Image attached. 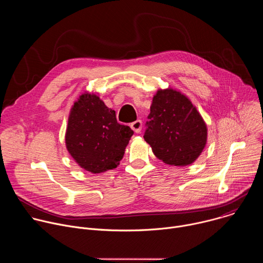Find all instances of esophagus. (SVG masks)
<instances>
[{
    "mask_svg": "<svg viewBox=\"0 0 263 263\" xmlns=\"http://www.w3.org/2000/svg\"><path fill=\"white\" fill-rule=\"evenodd\" d=\"M130 127L132 128V130L135 132V133H139L141 131V128H142V123L140 120H137L135 122H133Z\"/></svg>",
    "mask_w": 263,
    "mask_h": 263,
    "instance_id": "34e87169",
    "label": "esophagus"
}]
</instances>
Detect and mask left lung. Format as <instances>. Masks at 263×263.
<instances>
[{
  "label": "left lung",
  "instance_id": "left-lung-1",
  "mask_svg": "<svg viewBox=\"0 0 263 263\" xmlns=\"http://www.w3.org/2000/svg\"><path fill=\"white\" fill-rule=\"evenodd\" d=\"M149 110L143 138L155 156L170 165L193 163L205 147L207 127L192 102L172 88L158 90Z\"/></svg>",
  "mask_w": 263,
  "mask_h": 263
}]
</instances>
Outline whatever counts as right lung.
Masks as SVG:
<instances>
[{
  "instance_id": "obj_1",
  "label": "right lung",
  "mask_w": 263,
  "mask_h": 263,
  "mask_svg": "<svg viewBox=\"0 0 263 263\" xmlns=\"http://www.w3.org/2000/svg\"><path fill=\"white\" fill-rule=\"evenodd\" d=\"M134 132L117 121L96 95L84 93L73 104L65 134L71 157L85 171L99 174L116 168Z\"/></svg>"
}]
</instances>
